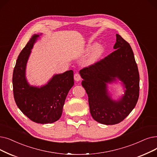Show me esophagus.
Returning <instances> with one entry per match:
<instances>
[{
  "mask_svg": "<svg viewBox=\"0 0 157 157\" xmlns=\"http://www.w3.org/2000/svg\"><path fill=\"white\" fill-rule=\"evenodd\" d=\"M74 80L76 81H79L81 80V76H80V75L78 72L74 74Z\"/></svg>",
  "mask_w": 157,
  "mask_h": 157,
  "instance_id": "1",
  "label": "esophagus"
}]
</instances>
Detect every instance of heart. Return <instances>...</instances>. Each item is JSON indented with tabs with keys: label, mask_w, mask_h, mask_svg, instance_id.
<instances>
[{
	"label": "heart",
	"mask_w": 157,
	"mask_h": 157,
	"mask_svg": "<svg viewBox=\"0 0 157 157\" xmlns=\"http://www.w3.org/2000/svg\"><path fill=\"white\" fill-rule=\"evenodd\" d=\"M95 46H96L95 44H90L87 45L85 50L86 52H89L94 49L86 61V65L88 66H91L96 63L105 52V48L103 45H98L96 47Z\"/></svg>",
	"instance_id": "obj_1"
}]
</instances>
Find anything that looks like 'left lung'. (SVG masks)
<instances>
[{
	"instance_id": "obj_1",
	"label": "left lung",
	"mask_w": 157,
	"mask_h": 157,
	"mask_svg": "<svg viewBox=\"0 0 157 157\" xmlns=\"http://www.w3.org/2000/svg\"><path fill=\"white\" fill-rule=\"evenodd\" d=\"M113 49L104 59L79 71L92 117L106 125L123 121L135 108L139 96V73L131 46L116 34ZM117 80L124 88V94L114 100L108 92L107 84Z\"/></svg>"
}]
</instances>
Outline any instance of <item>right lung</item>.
Returning a JSON list of instances; mask_svg holds the SVG:
<instances>
[{"label": "right lung", "mask_w": 157, "mask_h": 157, "mask_svg": "<svg viewBox=\"0 0 157 157\" xmlns=\"http://www.w3.org/2000/svg\"><path fill=\"white\" fill-rule=\"evenodd\" d=\"M42 34L30 38L17 58L13 74V88L15 103L21 112L32 121L48 124L62 116L67 95L74 85L73 71L54 74L45 85H31L25 76L26 66L31 49Z\"/></svg>", "instance_id": "add662e5"}]
</instances>
